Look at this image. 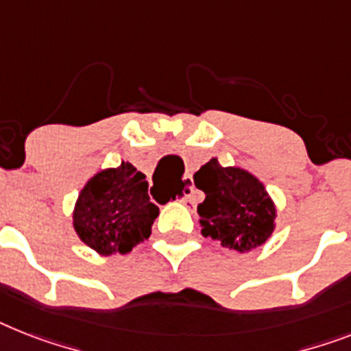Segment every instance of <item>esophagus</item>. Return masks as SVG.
I'll return each mask as SVG.
<instances>
[{"mask_svg":"<svg viewBox=\"0 0 351 351\" xmlns=\"http://www.w3.org/2000/svg\"><path fill=\"white\" fill-rule=\"evenodd\" d=\"M193 188L195 186H193V181L190 176L182 179L181 184H179V192L184 195L182 197V202H184V204H188L190 208L195 206V199H193Z\"/></svg>","mask_w":351,"mask_h":351,"instance_id":"34e87169","label":"esophagus"}]
</instances>
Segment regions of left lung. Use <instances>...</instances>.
<instances>
[{
    "label": "left lung",
    "mask_w": 351,
    "mask_h": 351,
    "mask_svg": "<svg viewBox=\"0 0 351 351\" xmlns=\"http://www.w3.org/2000/svg\"><path fill=\"white\" fill-rule=\"evenodd\" d=\"M193 182L206 193L197 206L204 237L239 253L262 245L271 237L276 210L254 176L210 159L197 170Z\"/></svg>",
    "instance_id": "obj_1"
}]
</instances>
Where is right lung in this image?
Here are the masks:
<instances>
[{
	"label": "right lung",
	"mask_w": 351,
	"mask_h": 351,
	"mask_svg": "<svg viewBox=\"0 0 351 351\" xmlns=\"http://www.w3.org/2000/svg\"><path fill=\"white\" fill-rule=\"evenodd\" d=\"M158 213L145 173L121 161L118 169L89 179L78 195L73 226L84 244L97 253L123 254L149 239Z\"/></svg>",
	"instance_id": "1"
}]
</instances>
